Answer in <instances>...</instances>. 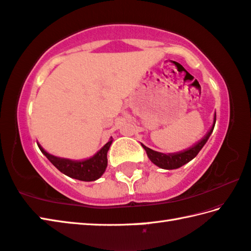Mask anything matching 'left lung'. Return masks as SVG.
<instances>
[{
    "mask_svg": "<svg viewBox=\"0 0 251 251\" xmlns=\"http://www.w3.org/2000/svg\"><path fill=\"white\" fill-rule=\"evenodd\" d=\"M215 122H216V114L214 116V124L213 127L211 128V130L208 131L207 135L205 137L199 141L197 145H194L193 147H191L188 150H184V151L177 152V153H161V152H157L154 150L150 149L148 147H146L145 145H141L144 147V149L147 152L148 158L151 160L154 165L162 168V169H168V170H172V169H177V168L182 167L185 163H188L189 161L192 160L194 157H197V154L200 152V150L203 148V146L206 144L207 139L211 136L212 131L214 129V126H215Z\"/></svg>",
    "mask_w": 251,
    "mask_h": 251,
    "instance_id": "8db88e82",
    "label": "left lung"
}]
</instances>
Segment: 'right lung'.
Instances as JSON below:
<instances>
[{
    "instance_id": "right-lung-1",
    "label": "right lung",
    "mask_w": 251,
    "mask_h": 251,
    "mask_svg": "<svg viewBox=\"0 0 251 251\" xmlns=\"http://www.w3.org/2000/svg\"><path fill=\"white\" fill-rule=\"evenodd\" d=\"M112 140L108 141L107 144L104 145V147L100 151L94 154L92 158L86 159L83 161H74L69 159H62L51 156L47 151L40 147V149L45 156L48 158V160L57 168V169L65 173L66 176L74 177L76 180L81 181H94L101 176L107 167V151L110 149Z\"/></svg>"
}]
</instances>
